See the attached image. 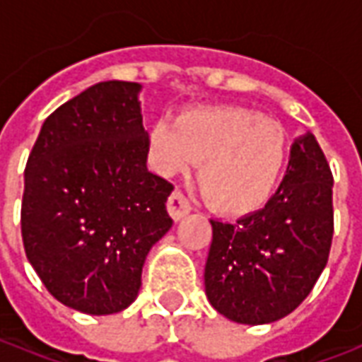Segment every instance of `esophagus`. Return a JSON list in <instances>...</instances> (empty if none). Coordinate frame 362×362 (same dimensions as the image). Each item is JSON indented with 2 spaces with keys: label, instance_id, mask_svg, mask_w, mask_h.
<instances>
[{
  "label": "esophagus",
  "instance_id": "obj_1",
  "mask_svg": "<svg viewBox=\"0 0 362 362\" xmlns=\"http://www.w3.org/2000/svg\"><path fill=\"white\" fill-rule=\"evenodd\" d=\"M166 209H168L174 221H180L192 211V205H189L188 197L184 196L182 192H173L170 197H168V202H166Z\"/></svg>",
  "mask_w": 362,
  "mask_h": 362
}]
</instances>
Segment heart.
I'll return each mask as SVG.
<instances>
[{
  "instance_id": "heart-1",
  "label": "heart",
  "mask_w": 362,
  "mask_h": 362,
  "mask_svg": "<svg viewBox=\"0 0 362 362\" xmlns=\"http://www.w3.org/2000/svg\"><path fill=\"white\" fill-rule=\"evenodd\" d=\"M149 157L165 176L199 163L197 182L213 209L258 211L279 186L287 160L285 129L246 108L221 106L160 119L149 132Z\"/></svg>"
}]
</instances>
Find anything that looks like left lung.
Masks as SVG:
<instances>
[{"instance_id": "obj_1", "label": "left lung", "mask_w": 362, "mask_h": 362, "mask_svg": "<svg viewBox=\"0 0 362 362\" xmlns=\"http://www.w3.org/2000/svg\"><path fill=\"white\" fill-rule=\"evenodd\" d=\"M334 176L316 137L291 147L287 174L264 209L213 221L205 295L238 324H269L295 310L324 272L334 236Z\"/></svg>"}]
</instances>
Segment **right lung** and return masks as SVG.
<instances>
[{
	"label": "right lung",
	"mask_w": 362,
	"mask_h": 362,
	"mask_svg": "<svg viewBox=\"0 0 362 362\" xmlns=\"http://www.w3.org/2000/svg\"><path fill=\"white\" fill-rule=\"evenodd\" d=\"M139 83H96L42 124L25 168L21 233L44 287L74 310L127 308L173 227V184L147 170Z\"/></svg>",
	"instance_id": "1"
}]
</instances>
